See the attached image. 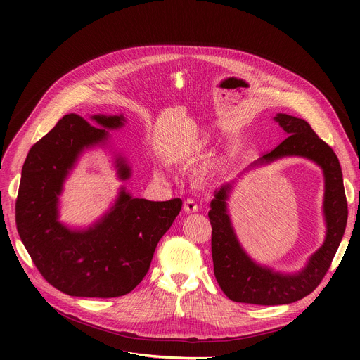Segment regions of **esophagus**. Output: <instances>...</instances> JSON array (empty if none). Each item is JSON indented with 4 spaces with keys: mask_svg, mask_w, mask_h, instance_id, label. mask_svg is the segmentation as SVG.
Returning a JSON list of instances; mask_svg holds the SVG:
<instances>
[{
    "mask_svg": "<svg viewBox=\"0 0 360 360\" xmlns=\"http://www.w3.org/2000/svg\"><path fill=\"white\" fill-rule=\"evenodd\" d=\"M184 211L186 212V214H193V212H196L198 211V205H196V202L193 200V199H186L185 202H184Z\"/></svg>",
    "mask_w": 360,
    "mask_h": 360,
    "instance_id": "1",
    "label": "esophagus"
}]
</instances>
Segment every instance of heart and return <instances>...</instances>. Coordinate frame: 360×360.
Instances as JSON below:
<instances>
[{"label":"heart","instance_id":"heart-1","mask_svg":"<svg viewBox=\"0 0 360 360\" xmlns=\"http://www.w3.org/2000/svg\"><path fill=\"white\" fill-rule=\"evenodd\" d=\"M210 145H211V138L210 136H207V135H205V136H198V138L192 139L191 142H188V145L185 146V150H184V155L186 158L199 157V155H202L205 150L208 149ZM217 168H218V164L215 161H211V162L203 165V168L200 169V174L205 175V176L212 175L217 171ZM155 176L158 179H165V176H164V174L161 171H157Z\"/></svg>","mask_w":360,"mask_h":360}]
</instances>
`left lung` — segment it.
I'll return each mask as SVG.
<instances>
[{
    "label": "left lung",
    "mask_w": 360,
    "mask_h": 360,
    "mask_svg": "<svg viewBox=\"0 0 360 360\" xmlns=\"http://www.w3.org/2000/svg\"><path fill=\"white\" fill-rule=\"evenodd\" d=\"M274 120L285 132V139L249 168L268 165L286 157H300L315 162L323 171V217L326 236L323 245L311 255L303 269L282 274L256 264L238 240L228 212L233 181L215 191L208 214L212 225L214 274L224 293L233 302L253 304H285L296 302L316 289L326 275L340 245L347 222V202L339 160L302 118L276 114Z\"/></svg>",
    "instance_id": "obj_1"
}]
</instances>
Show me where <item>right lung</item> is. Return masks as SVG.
Segmentation results:
<instances>
[{
    "instance_id": "right-lung-1",
    "label": "right lung",
    "mask_w": 360,
    "mask_h": 360,
    "mask_svg": "<svg viewBox=\"0 0 360 360\" xmlns=\"http://www.w3.org/2000/svg\"><path fill=\"white\" fill-rule=\"evenodd\" d=\"M127 122L120 115L68 114L28 152L15 203L20 238L44 279L70 296L117 297L146 275L153 252L178 217L179 198L155 202L134 198L121 186L112 207L96 222L74 229L60 221V195L81 153L104 145L108 131ZM118 178L131 167L115 157Z\"/></svg>"
}]
</instances>
